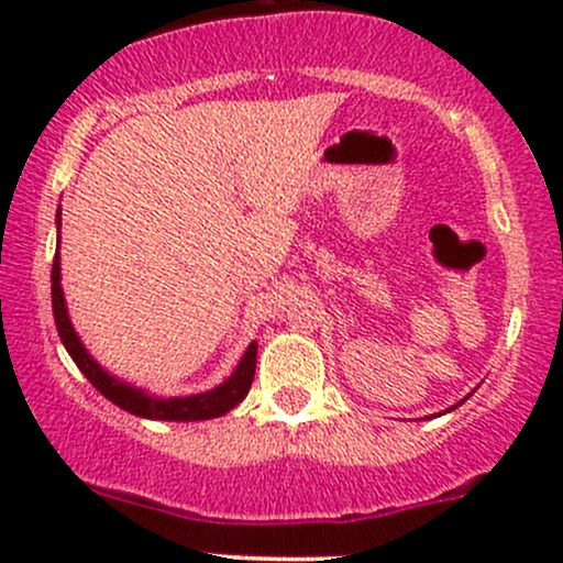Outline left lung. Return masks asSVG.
<instances>
[{"label":"left lung","mask_w":563,"mask_h":563,"mask_svg":"<svg viewBox=\"0 0 563 563\" xmlns=\"http://www.w3.org/2000/svg\"><path fill=\"white\" fill-rule=\"evenodd\" d=\"M468 397H471V394H468ZM468 397H466V399H468ZM466 399H461V402H457V405H452V407H448V410H444V412H450V410H455V407H461V405H463V402H466ZM444 412H439V416H444Z\"/></svg>","instance_id":"1"}]
</instances>
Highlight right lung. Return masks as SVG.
Returning <instances> with one entry per match:
<instances>
[{
    "instance_id": "right-lung-1",
    "label": "right lung",
    "mask_w": 563,
    "mask_h": 563,
    "mask_svg": "<svg viewBox=\"0 0 563 563\" xmlns=\"http://www.w3.org/2000/svg\"><path fill=\"white\" fill-rule=\"evenodd\" d=\"M53 314L63 346H66V352L70 354L76 367L84 373V378H87L102 397L111 399L113 405H119L121 410L132 412V416L147 418V421H209V418H219L224 416V412H230L235 405H241L245 394L251 389V384H254L256 341H251L241 357V363L235 365V371H232L222 384L209 391L190 394V397H156V394H147L145 389H140V386H132L129 380L115 378L113 373H108L106 367L97 363L92 354L87 352V346L81 344L79 333H76L74 322L68 318L66 296H63L60 209H57V254L53 262Z\"/></svg>"
}]
</instances>
